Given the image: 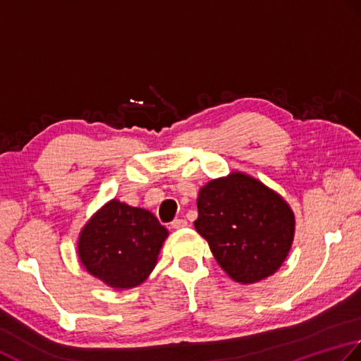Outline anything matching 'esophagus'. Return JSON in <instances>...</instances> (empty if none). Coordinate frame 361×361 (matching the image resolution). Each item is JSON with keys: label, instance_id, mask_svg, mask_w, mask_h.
Returning a JSON list of instances; mask_svg holds the SVG:
<instances>
[{"label": "esophagus", "instance_id": "34e87169", "mask_svg": "<svg viewBox=\"0 0 361 361\" xmlns=\"http://www.w3.org/2000/svg\"><path fill=\"white\" fill-rule=\"evenodd\" d=\"M173 229H183V227H187V221L185 219H180V218H176L174 221L171 223Z\"/></svg>", "mask_w": 361, "mask_h": 361}]
</instances>
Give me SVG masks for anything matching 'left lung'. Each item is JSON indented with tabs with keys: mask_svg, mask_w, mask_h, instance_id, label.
Wrapping results in <instances>:
<instances>
[{
	"mask_svg": "<svg viewBox=\"0 0 361 361\" xmlns=\"http://www.w3.org/2000/svg\"><path fill=\"white\" fill-rule=\"evenodd\" d=\"M195 227L227 276L255 283L273 276L288 255L294 213L274 190L233 171L200 190Z\"/></svg>",
	"mask_w": 361,
	"mask_h": 361,
	"instance_id": "left-lung-1",
	"label": "left lung"
}]
</instances>
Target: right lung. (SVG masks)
Segmentation results:
<instances>
[{
	"label": "right lung",
	"mask_w": 361,
	"mask_h": 361,
	"mask_svg": "<svg viewBox=\"0 0 361 361\" xmlns=\"http://www.w3.org/2000/svg\"><path fill=\"white\" fill-rule=\"evenodd\" d=\"M166 237L168 231L149 210L112 200L80 231L78 254L92 276L128 290L148 279Z\"/></svg>",
	"instance_id": "1"
}]
</instances>
